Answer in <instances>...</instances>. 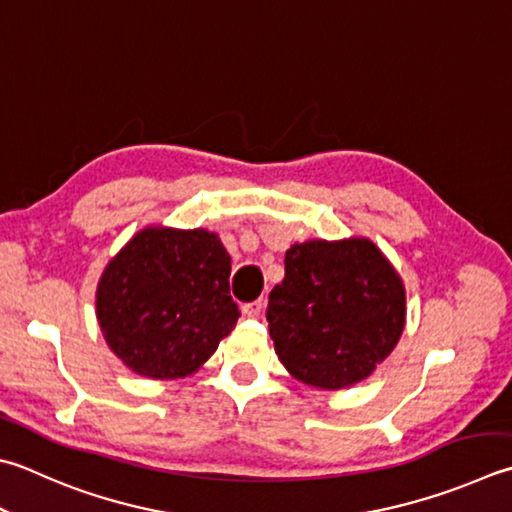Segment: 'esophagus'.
Here are the masks:
<instances>
[{"instance_id": "esophagus-1", "label": "esophagus", "mask_w": 512, "mask_h": 512, "mask_svg": "<svg viewBox=\"0 0 512 512\" xmlns=\"http://www.w3.org/2000/svg\"><path fill=\"white\" fill-rule=\"evenodd\" d=\"M263 307H265L263 298H258V301H252V303H245L243 305V314L247 318H258L260 314H263Z\"/></svg>"}]
</instances>
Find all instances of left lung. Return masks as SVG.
Segmentation results:
<instances>
[{
	"label": "left lung",
	"mask_w": 512,
	"mask_h": 512,
	"mask_svg": "<svg viewBox=\"0 0 512 512\" xmlns=\"http://www.w3.org/2000/svg\"><path fill=\"white\" fill-rule=\"evenodd\" d=\"M269 336L294 379L341 390L374 372L406 325V287L368 238L307 240L285 252L269 292Z\"/></svg>",
	"instance_id": "1"
}]
</instances>
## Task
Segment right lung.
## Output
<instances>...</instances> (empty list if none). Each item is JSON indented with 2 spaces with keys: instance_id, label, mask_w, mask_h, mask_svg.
<instances>
[{
  "instance_id": "1",
  "label": "right lung",
  "mask_w": 512,
  "mask_h": 512,
  "mask_svg": "<svg viewBox=\"0 0 512 512\" xmlns=\"http://www.w3.org/2000/svg\"><path fill=\"white\" fill-rule=\"evenodd\" d=\"M231 258L207 229L147 227L104 267L95 294L104 341L140 376L194 374L234 330Z\"/></svg>"
}]
</instances>
